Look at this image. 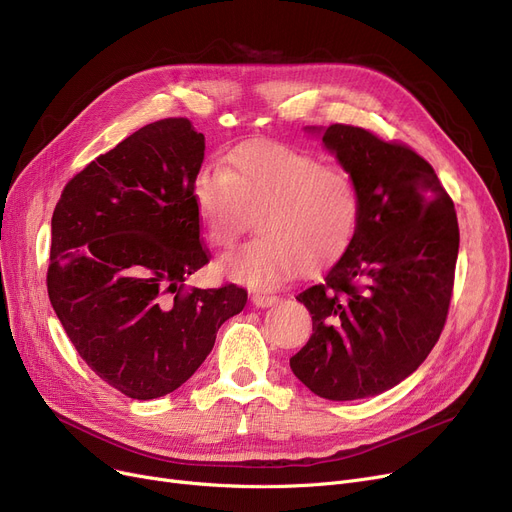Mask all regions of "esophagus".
Here are the masks:
<instances>
[{
    "mask_svg": "<svg viewBox=\"0 0 512 512\" xmlns=\"http://www.w3.org/2000/svg\"><path fill=\"white\" fill-rule=\"evenodd\" d=\"M251 301H253V305L255 307H272L274 303H278V297L276 294H265V292H255L253 297H251Z\"/></svg>",
    "mask_w": 512,
    "mask_h": 512,
    "instance_id": "esophagus-1",
    "label": "esophagus"
}]
</instances>
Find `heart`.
Masks as SVG:
<instances>
[{
    "instance_id": "b5f03b06",
    "label": "heart",
    "mask_w": 512,
    "mask_h": 512,
    "mask_svg": "<svg viewBox=\"0 0 512 512\" xmlns=\"http://www.w3.org/2000/svg\"><path fill=\"white\" fill-rule=\"evenodd\" d=\"M232 166L207 164L193 182L213 247H230L257 215L261 236L220 259L224 276L274 286L299 267L326 265L351 242L361 215V188L348 170L278 143L240 149Z\"/></svg>"
}]
</instances>
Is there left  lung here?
I'll list each match as a JSON object with an SVG mask.
<instances>
[{"label":"left lung","mask_w":512,"mask_h":512,"mask_svg":"<svg viewBox=\"0 0 512 512\" xmlns=\"http://www.w3.org/2000/svg\"><path fill=\"white\" fill-rule=\"evenodd\" d=\"M321 134L361 188V215L342 257L297 297L313 334L290 369L321 398L357 400L394 388L432 353L450 307L459 222L411 147L348 124Z\"/></svg>","instance_id":"obj_1"}]
</instances>
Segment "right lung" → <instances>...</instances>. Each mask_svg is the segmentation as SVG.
<instances>
[{
  "mask_svg": "<svg viewBox=\"0 0 512 512\" xmlns=\"http://www.w3.org/2000/svg\"><path fill=\"white\" fill-rule=\"evenodd\" d=\"M205 137L186 118L151 122L99 155L51 218L47 292L83 361L122 394L180 388L247 290L184 288L209 263L193 182Z\"/></svg>",
  "mask_w": 512,
  "mask_h": 512,
  "instance_id": "1",
  "label": "right lung"
}]
</instances>
